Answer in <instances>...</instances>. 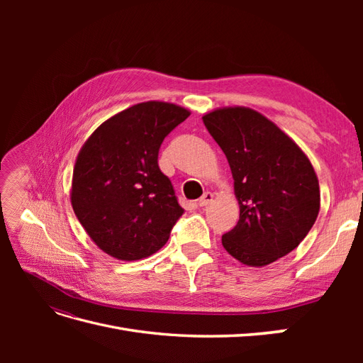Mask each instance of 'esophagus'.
Here are the masks:
<instances>
[{
  "label": "esophagus",
  "mask_w": 363,
  "mask_h": 363,
  "mask_svg": "<svg viewBox=\"0 0 363 363\" xmlns=\"http://www.w3.org/2000/svg\"><path fill=\"white\" fill-rule=\"evenodd\" d=\"M213 201V194L212 192H204V195L201 196V199L199 200V204L200 207H204V206H207V204H211Z\"/></svg>",
  "instance_id": "obj_1"
}]
</instances>
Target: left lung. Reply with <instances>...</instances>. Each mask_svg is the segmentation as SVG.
Returning <instances> with one entry per match:
<instances>
[{
	"instance_id": "left-lung-1",
	"label": "left lung",
	"mask_w": 363,
	"mask_h": 363,
	"mask_svg": "<svg viewBox=\"0 0 363 363\" xmlns=\"http://www.w3.org/2000/svg\"><path fill=\"white\" fill-rule=\"evenodd\" d=\"M235 180L239 221L223 235L230 256L265 267L309 233L320 212V183L303 150L250 107H223L203 116Z\"/></svg>"
}]
</instances>
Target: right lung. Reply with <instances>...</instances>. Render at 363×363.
Masks as SVG:
<instances>
[{"label":"right lung","instance_id":"add662e5","mask_svg":"<svg viewBox=\"0 0 363 363\" xmlns=\"http://www.w3.org/2000/svg\"><path fill=\"white\" fill-rule=\"evenodd\" d=\"M191 115L147 101L113 115L84 142L72 174L71 204L96 247L118 260L159 251L183 215L157 163L163 139Z\"/></svg>","mask_w":363,"mask_h":363}]
</instances>
